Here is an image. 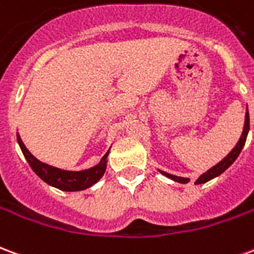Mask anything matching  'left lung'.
<instances>
[{
    "mask_svg": "<svg viewBox=\"0 0 254 254\" xmlns=\"http://www.w3.org/2000/svg\"><path fill=\"white\" fill-rule=\"evenodd\" d=\"M248 132H249V111H248V107H246V114H245V124H244V130H242V134H241L240 140H238V143L235 145L234 148L230 151V154L219 162L218 165H215L213 167H211L207 173H204L201 176L198 177V180L196 181V184H205V182L211 181L212 178L215 177L220 176L223 171H226L229 169L230 166L233 165L235 162V159L238 158V155L241 154V151L244 148V145H245L246 137H248ZM163 176H166L167 178H170L173 181L180 182V184H188L189 182V178H184V177H177L173 176V174H169V173H166V171L159 170Z\"/></svg>",
    "mask_w": 254,
    "mask_h": 254,
    "instance_id": "1",
    "label": "left lung"
}]
</instances>
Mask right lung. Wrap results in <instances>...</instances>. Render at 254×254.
Segmentation results:
<instances>
[{
    "mask_svg": "<svg viewBox=\"0 0 254 254\" xmlns=\"http://www.w3.org/2000/svg\"><path fill=\"white\" fill-rule=\"evenodd\" d=\"M17 143H19L24 158L28 162V165L31 166V169L34 170L36 176L39 177L41 180H43L46 184H49L50 187H54L60 189V190L65 191L84 190V189L92 187L94 184L99 181L105 174L106 166H107V156H109V152H110V149H109L105 154V156L100 159L99 163L94 166V167H91V169L81 171H69L53 167V166L46 165V163L36 159L35 156L27 149L24 143L21 141L19 133H17Z\"/></svg>",
    "mask_w": 254,
    "mask_h": 254,
    "instance_id": "right-lung-1",
    "label": "right lung"
}]
</instances>
